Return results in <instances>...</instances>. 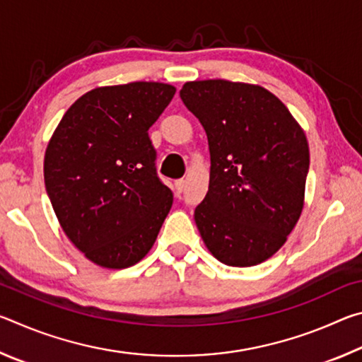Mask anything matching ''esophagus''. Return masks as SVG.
I'll use <instances>...</instances> for the list:
<instances>
[{
	"label": "esophagus",
	"instance_id": "esophagus-1",
	"mask_svg": "<svg viewBox=\"0 0 362 362\" xmlns=\"http://www.w3.org/2000/svg\"><path fill=\"white\" fill-rule=\"evenodd\" d=\"M174 187H175V196H180V193L183 192V188H185V180H183V179L177 180Z\"/></svg>",
	"mask_w": 362,
	"mask_h": 362
}]
</instances>
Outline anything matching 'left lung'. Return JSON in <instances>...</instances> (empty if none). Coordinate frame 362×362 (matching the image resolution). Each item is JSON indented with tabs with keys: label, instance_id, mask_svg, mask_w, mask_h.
Returning a JSON list of instances; mask_svg holds the SVG:
<instances>
[{
	"label": "left lung",
	"instance_id": "8db88e82",
	"mask_svg": "<svg viewBox=\"0 0 362 362\" xmlns=\"http://www.w3.org/2000/svg\"><path fill=\"white\" fill-rule=\"evenodd\" d=\"M180 99L209 144V189L194 209L199 235L225 265H259L283 247L303 209L310 150L302 126L259 84L188 81Z\"/></svg>",
	"mask_w": 362,
	"mask_h": 362
}]
</instances>
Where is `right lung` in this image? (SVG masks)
Wrapping results in <instances>:
<instances>
[{"mask_svg": "<svg viewBox=\"0 0 362 362\" xmlns=\"http://www.w3.org/2000/svg\"><path fill=\"white\" fill-rule=\"evenodd\" d=\"M174 94V86L155 81L95 88L66 110L49 140L45 183L52 209L95 265H136L173 207L148 129Z\"/></svg>", "mask_w": 362, "mask_h": 362, "instance_id": "obj_1", "label": "right lung"}]
</instances>
